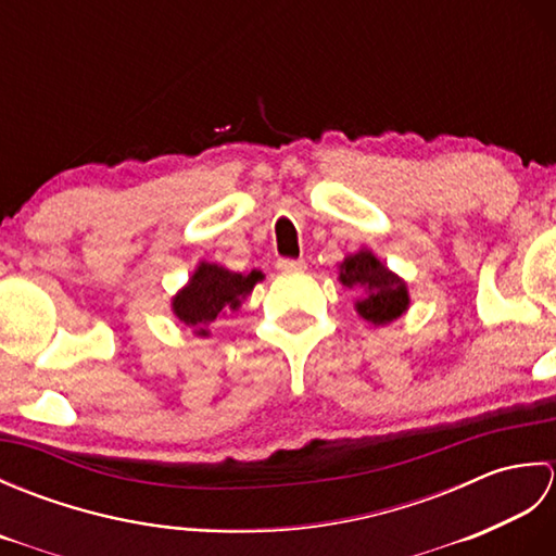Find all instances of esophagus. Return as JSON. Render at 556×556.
Segmentation results:
<instances>
[{
    "instance_id": "obj_1",
    "label": "esophagus",
    "mask_w": 556,
    "mask_h": 556,
    "mask_svg": "<svg viewBox=\"0 0 556 556\" xmlns=\"http://www.w3.org/2000/svg\"><path fill=\"white\" fill-rule=\"evenodd\" d=\"M277 267H279L281 271H301V269H305V263H303V260L279 257V260H277Z\"/></svg>"
}]
</instances>
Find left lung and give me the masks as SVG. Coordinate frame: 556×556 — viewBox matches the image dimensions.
Here are the masks:
<instances>
[{"label":"left lung","mask_w":556,"mask_h":556,"mask_svg":"<svg viewBox=\"0 0 556 556\" xmlns=\"http://www.w3.org/2000/svg\"><path fill=\"white\" fill-rule=\"evenodd\" d=\"M339 281L349 289L358 287L365 291V296L356 301V311L372 325L396 320L410 303L406 281L387 269L368 248L344 257V263L339 265Z\"/></svg>","instance_id":"1"}]
</instances>
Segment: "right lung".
Here are the masks:
<instances>
[{"label":"right lung","mask_w":556,"mask_h":556,"mask_svg":"<svg viewBox=\"0 0 556 556\" xmlns=\"http://www.w3.org/2000/svg\"><path fill=\"white\" fill-rule=\"evenodd\" d=\"M263 271H229L222 265L200 263L188 279V285L172 299V311L184 325L195 329V334L207 337V325L217 320V315L227 311H239L241 301L253 291Z\"/></svg>","instance_id":"right-lung-1"}]
</instances>
